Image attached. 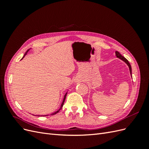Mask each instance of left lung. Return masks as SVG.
I'll use <instances>...</instances> for the list:
<instances>
[{"label": "left lung", "mask_w": 149, "mask_h": 149, "mask_svg": "<svg viewBox=\"0 0 149 149\" xmlns=\"http://www.w3.org/2000/svg\"><path fill=\"white\" fill-rule=\"evenodd\" d=\"M116 55L117 58H119V59H120L121 60L124 61L125 63L127 65V66H128L129 68V71H130V75L132 76V68H131V66H130V63H129V62L128 61V60H127V59H126L125 58H124L123 56H122L119 52H117V51L116 52Z\"/></svg>", "instance_id": "left-lung-1"}]
</instances>
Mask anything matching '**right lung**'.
<instances>
[{
  "mask_svg": "<svg viewBox=\"0 0 149 149\" xmlns=\"http://www.w3.org/2000/svg\"><path fill=\"white\" fill-rule=\"evenodd\" d=\"M29 49H28L27 50V52H26L25 53V55H24V56H23V58H24V57H25V56L26 55V53H27V52H29ZM66 94H67V93L65 94V96H64V98H63V102H62V103H61V106H60V108L59 109H58L57 111H56V112H53V113H52V114H51L50 115H55V114H57L58 112L60 111V110H61V109L62 108V107H63V104H64V102H65V99H66ZM49 116V114H48V115H45V116Z\"/></svg>",
  "mask_w": 149,
  "mask_h": 149,
  "instance_id": "add662e5",
  "label": "right lung"
}]
</instances>
